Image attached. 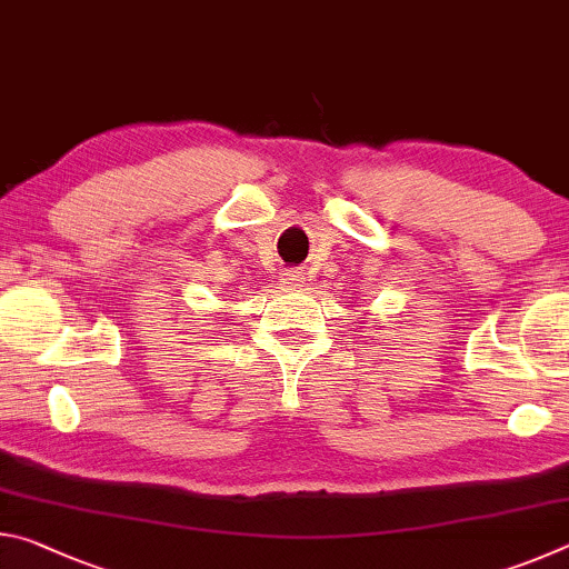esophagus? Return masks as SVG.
Returning <instances> with one entry per match:
<instances>
[{
	"instance_id": "obj_1",
	"label": "esophagus",
	"mask_w": 569,
	"mask_h": 569,
	"mask_svg": "<svg viewBox=\"0 0 569 569\" xmlns=\"http://www.w3.org/2000/svg\"><path fill=\"white\" fill-rule=\"evenodd\" d=\"M281 283H286V286H301V283H303V278H301V273L291 271V273H283Z\"/></svg>"
}]
</instances>
